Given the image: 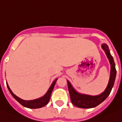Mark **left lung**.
Returning a JSON list of instances; mask_svg holds the SVG:
<instances>
[{
    "label": "left lung",
    "instance_id": "1",
    "mask_svg": "<svg viewBox=\"0 0 122 122\" xmlns=\"http://www.w3.org/2000/svg\"><path fill=\"white\" fill-rule=\"evenodd\" d=\"M102 48L104 50L105 53L107 56V58L109 59L111 64L110 77V80L107 86V88L102 94L96 96L80 94L76 92L75 90L70 84V83L68 81H67L68 88L70 96V100L72 104L76 107H80V108H92V107L97 106L107 98V96L110 94L111 90L114 86L115 79L116 76V70L115 67V63H114L113 57L112 56L110 51L108 50V47L107 45L103 44Z\"/></svg>",
    "mask_w": 122,
    "mask_h": 122
}]
</instances>
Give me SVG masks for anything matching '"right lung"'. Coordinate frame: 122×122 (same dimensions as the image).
I'll list each match as a JSON object with an SVG mask.
<instances>
[{
    "label": "right lung",
    "instance_id": "obj_1",
    "mask_svg": "<svg viewBox=\"0 0 122 122\" xmlns=\"http://www.w3.org/2000/svg\"><path fill=\"white\" fill-rule=\"evenodd\" d=\"M56 80H54V82L52 84V85L49 88V90H48L47 93L42 98H38V99H36V100H30V101H26V100H23L20 98H19L18 97H17L16 96H15L12 92L11 90L10 89V88L8 87V84H6L7 85V87H8V89L9 92H10V94H12V96L15 98V99L18 101L21 105H22L23 106L26 107H28V108H40V107H42L46 106V105L48 103V102L50 100V96H51V94H52V92L53 89H54V87L55 86V84H56Z\"/></svg>",
    "mask_w": 122,
    "mask_h": 122
}]
</instances>
